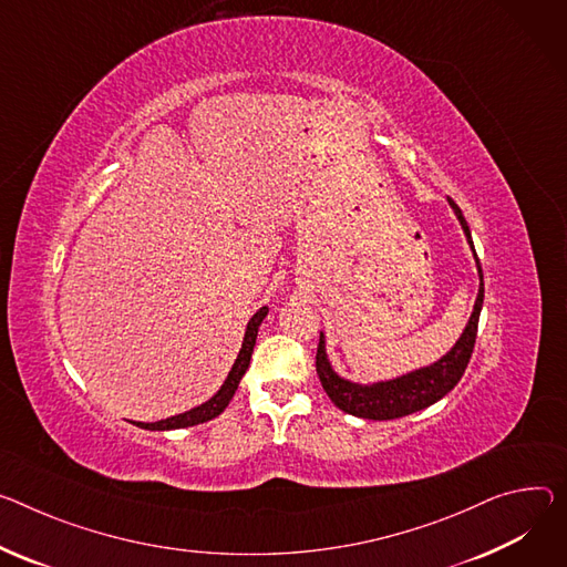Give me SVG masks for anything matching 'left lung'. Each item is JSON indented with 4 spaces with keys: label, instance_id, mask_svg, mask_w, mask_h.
<instances>
[{
    "label": "left lung",
    "instance_id": "1",
    "mask_svg": "<svg viewBox=\"0 0 567 567\" xmlns=\"http://www.w3.org/2000/svg\"><path fill=\"white\" fill-rule=\"evenodd\" d=\"M452 210L456 215V219L461 221L463 233L468 237V244L475 252L473 246V237H471V228L463 219L458 205L447 198ZM477 260V271H480V293L475 300V310L471 315V321L463 330V334L458 337V341L454 343V348L441 357L436 364L427 367V369H419L409 375L389 380V382H378L371 386H362L348 382L343 378H339L326 354V339L321 332L319 339V348H317V373L319 380L328 393V398L341 409L346 414H352L357 419H369V421H393V419H402L414 414V411H421L430 404H434L436 400H441L445 393H450L456 382L461 380L463 371H466L471 354L475 348V339H477V326H480V312H482V302H484V274L480 267V257L475 252Z\"/></svg>",
    "mask_w": 567,
    "mask_h": 567
}]
</instances>
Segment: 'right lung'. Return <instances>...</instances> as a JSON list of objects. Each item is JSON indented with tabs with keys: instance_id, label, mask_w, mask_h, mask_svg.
<instances>
[{
	"instance_id": "obj_1",
	"label": "right lung",
	"mask_w": 567,
	"mask_h": 567,
	"mask_svg": "<svg viewBox=\"0 0 567 567\" xmlns=\"http://www.w3.org/2000/svg\"><path fill=\"white\" fill-rule=\"evenodd\" d=\"M267 307H262L260 312H255L252 319L248 321L246 326V334H244V343H241V350L235 359V364L224 382V386L208 400L203 402L200 406H194L189 411H185V414H178V416H172V419H165V421H158V423H135L137 427L142 430H183V427H192V425H200L205 421H213L217 419L221 411L228 406V402L233 400L237 386H239V380L244 378L248 364H250V354H252V346H255V339H257V328H260L262 319L267 317Z\"/></svg>"
}]
</instances>
